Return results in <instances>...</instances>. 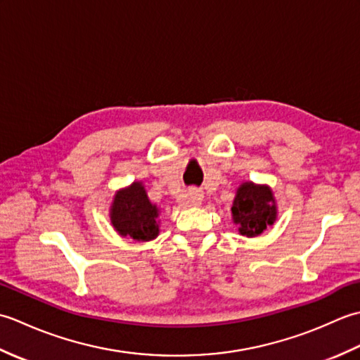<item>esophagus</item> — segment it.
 Segmentation results:
<instances>
[{
	"label": "esophagus",
	"mask_w": 360,
	"mask_h": 360,
	"mask_svg": "<svg viewBox=\"0 0 360 360\" xmlns=\"http://www.w3.org/2000/svg\"><path fill=\"white\" fill-rule=\"evenodd\" d=\"M204 200V193L201 188H190L184 195V202L187 205H200Z\"/></svg>",
	"instance_id": "obj_1"
}]
</instances>
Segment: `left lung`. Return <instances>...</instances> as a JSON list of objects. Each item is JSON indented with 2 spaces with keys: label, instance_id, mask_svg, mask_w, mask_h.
<instances>
[{
  "label": "left lung",
  "instance_id": "8db88e82",
  "mask_svg": "<svg viewBox=\"0 0 360 360\" xmlns=\"http://www.w3.org/2000/svg\"><path fill=\"white\" fill-rule=\"evenodd\" d=\"M232 218L241 235H262L277 219V202L271 187L243 182L236 190Z\"/></svg>",
  "mask_w": 360,
  "mask_h": 360
}]
</instances>
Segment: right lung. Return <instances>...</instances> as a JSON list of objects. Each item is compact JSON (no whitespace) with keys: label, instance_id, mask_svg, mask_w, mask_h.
<instances>
[{"label":"right lung","instance_id":"obj_1","mask_svg":"<svg viewBox=\"0 0 360 360\" xmlns=\"http://www.w3.org/2000/svg\"><path fill=\"white\" fill-rule=\"evenodd\" d=\"M159 209L151 204L142 182L136 181L114 195L110 209L111 224L122 236L150 241L159 235Z\"/></svg>","mask_w":360,"mask_h":360}]
</instances>
